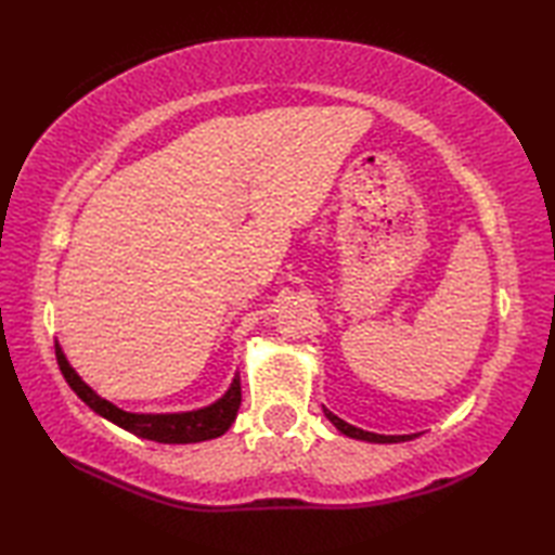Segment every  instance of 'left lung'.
Listing matches in <instances>:
<instances>
[{
	"label": "left lung",
	"instance_id": "1",
	"mask_svg": "<svg viewBox=\"0 0 555 555\" xmlns=\"http://www.w3.org/2000/svg\"><path fill=\"white\" fill-rule=\"evenodd\" d=\"M324 415H326V420L332 422L340 434L350 436V439H360V441H370V443H400V441L415 439V434H405V436H384V434H372V431L358 429V427H352V424H348V422H344L340 417H336L334 412L326 410V408H324Z\"/></svg>",
	"mask_w": 555,
	"mask_h": 555
}]
</instances>
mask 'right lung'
Segmentation results:
<instances>
[{
  "instance_id": "right-lung-1",
  "label": "right lung",
  "mask_w": 555,
  "mask_h": 555,
  "mask_svg": "<svg viewBox=\"0 0 555 555\" xmlns=\"http://www.w3.org/2000/svg\"><path fill=\"white\" fill-rule=\"evenodd\" d=\"M56 362L66 384L74 388L82 403L90 405L104 420L119 424L121 429L140 436V439H150L157 443H197V441L217 439V436H221L223 431H229L241 408V379L235 376L227 396L219 398L217 403L209 408L193 410V412H173V415H135V412L119 410L116 405H112L109 400H104L92 391V388L82 382L74 372V367L66 362L64 352L59 346H56Z\"/></svg>"
}]
</instances>
